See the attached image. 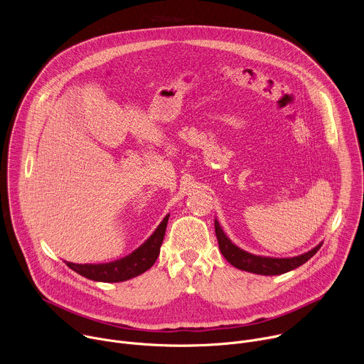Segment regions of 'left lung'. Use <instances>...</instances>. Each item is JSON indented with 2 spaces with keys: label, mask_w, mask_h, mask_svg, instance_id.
Listing matches in <instances>:
<instances>
[{
  "label": "left lung",
  "mask_w": 364,
  "mask_h": 364,
  "mask_svg": "<svg viewBox=\"0 0 364 364\" xmlns=\"http://www.w3.org/2000/svg\"><path fill=\"white\" fill-rule=\"evenodd\" d=\"M215 230H216L220 252L226 257V261L237 269L247 271L252 274H259V275H281V274L289 272L301 267L302 264H305L308 259L313 257L323 245L321 242L311 250L294 257H269V256L253 255L237 247L225 235L218 220H215Z\"/></svg>",
  "instance_id": "8db88e82"
}]
</instances>
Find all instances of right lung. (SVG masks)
Returning <instances> with one entry per match:
<instances>
[{
  "label": "right lung",
  "instance_id": "add662e5",
  "mask_svg": "<svg viewBox=\"0 0 364 364\" xmlns=\"http://www.w3.org/2000/svg\"><path fill=\"white\" fill-rule=\"evenodd\" d=\"M170 215H167L163 222L155 229V232L132 253L125 257L118 259V261L108 264H73L66 262V265L77 272L79 275L97 281V282H122L131 278H135L145 271H148L160 255V247L164 240L167 223Z\"/></svg>",
  "mask_w": 364,
  "mask_h": 364
}]
</instances>
